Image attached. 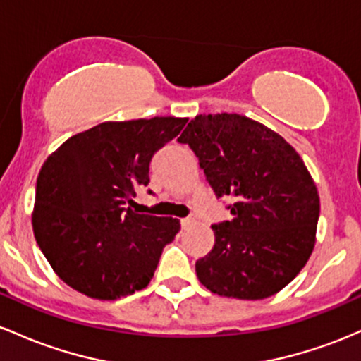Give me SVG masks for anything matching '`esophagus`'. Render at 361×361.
I'll return each mask as SVG.
<instances>
[{
    "instance_id": "34e87169",
    "label": "esophagus",
    "mask_w": 361,
    "mask_h": 361,
    "mask_svg": "<svg viewBox=\"0 0 361 361\" xmlns=\"http://www.w3.org/2000/svg\"><path fill=\"white\" fill-rule=\"evenodd\" d=\"M194 224V218L192 216H188V218H180V226L182 228H188L189 225Z\"/></svg>"
}]
</instances>
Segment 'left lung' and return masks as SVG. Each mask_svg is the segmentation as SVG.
<instances>
[{"label": "left lung", "instance_id": "1", "mask_svg": "<svg viewBox=\"0 0 361 361\" xmlns=\"http://www.w3.org/2000/svg\"><path fill=\"white\" fill-rule=\"evenodd\" d=\"M214 196L232 220L212 225L214 245L196 261L213 293L261 300L300 273L315 245L319 194L295 148L240 114H201L184 129Z\"/></svg>", "mask_w": 361, "mask_h": 361}]
</instances>
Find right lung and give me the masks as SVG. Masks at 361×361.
I'll return each mask as SVG.
<instances>
[{
    "instance_id": "right-lung-1",
    "label": "right lung",
    "mask_w": 361,
    "mask_h": 361,
    "mask_svg": "<svg viewBox=\"0 0 361 361\" xmlns=\"http://www.w3.org/2000/svg\"><path fill=\"white\" fill-rule=\"evenodd\" d=\"M185 123L180 117L102 123L71 136L44 161L32 226L52 269L71 288L116 300L153 278L180 225L133 212V197L148 185L153 155Z\"/></svg>"
}]
</instances>
